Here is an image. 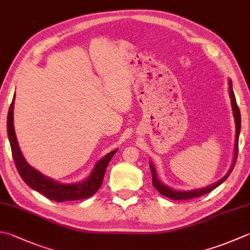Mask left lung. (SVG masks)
<instances>
[{"instance_id":"left-lung-1","label":"left lung","mask_w":250,"mask_h":250,"mask_svg":"<svg viewBox=\"0 0 250 250\" xmlns=\"http://www.w3.org/2000/svg\"><path fill=\"white\" fill-rule=\"evenodd\" d=\"M229 99H231V105H232V111H233V117H234V122H235V129H236V134H235V147H234V156H233V163L231 165V168L228 171V173L224 175V177L214 182L213 184L209 185V187L203 188H196V189H190V190H180V189H174L172 188L168 187L165 183L161 182V181L157 177V172H156V169L154 165L149 161V168L151 171V177H153V187L158 190V192L163 195L171 199L174 200H184V199H190V198H196L202 196V195L208 194L211 192L212 189L218 188L220 184L223 183L224 181L228 179V177L231 174L232 170L235 166L236 158H237V153H238V138H239V132H241V112H239V108L236 104L235 95H234L233 92V86H232V81L229 80Z\"/></svg>"}]
</instances>
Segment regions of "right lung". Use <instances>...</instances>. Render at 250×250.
<instances>
[{"label":"right lung","mask_w":250,"mask_h":250,"mask_svg":"<svg viewBox=\"0 0 250 250\" xmlns=\"http://www.w3.org/2000/svg\"><path fill=\"white\" fill-rule=\"evenodd\" d=\"M14 104H15V94L13 97L12 104L9 106L8 115H7V135L11 144L12 155L18 170V173L21 174V179L24 181L29 188L37 190V192L43 194L46 198L54 200V202H67V200H78L91 197L94 195L104 179L105 171L108 166L110 159L112 158L117 150L115 149L110 151L104 157L100 159L95 164L92 172L85 180L77 183H61L53 180L46 175L42 174L40 171L34 169L29 165L21 150L19 148L18 141L16 139V133L14 129Z\"/></svg>","instance_id":"1"}]
</instances>
